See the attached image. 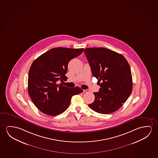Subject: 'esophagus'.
<instances>
[{"instance_id": "esophagus-1", "label": "esophagus", "mask_w": 158, "mask_h": 158, "mask_svg": "<svg viewBox=\"0 0 158 158\" xmlns=\"http://www.w3.org/2000/svg\"><path fill=\"white\" fill-rule=\"evenodd\" d=\"M89 90H83V92L84 93H88V92H89Z\"/></svg>"}]
</instances>
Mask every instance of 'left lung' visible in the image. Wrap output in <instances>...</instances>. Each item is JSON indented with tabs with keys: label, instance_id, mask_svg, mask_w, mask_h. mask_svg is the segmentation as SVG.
<instances>
[{
	"label": "left lung",
	"instance_id": "left-lung-1",
	"mask_svg": "<svg viewBox=\"0 0 158 158\" xmlns=\"http://www.w3.org/2000/svg\"><path fill=\"white\" fill-rule=\"evenodd\" d=\"M92 74L101 81L99 92L89 107L101 114L117 111L131 95L132 78L128 62L122 54L103 48L85 49Z\"/></svg>",
	"mask_w": 158,
	"mask_h": 158
}]
</instances>
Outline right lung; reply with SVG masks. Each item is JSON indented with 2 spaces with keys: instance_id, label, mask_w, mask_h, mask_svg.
<instances>
[{
  "instance_id": "obj_1",
  "label": "right lung",
  "mask_w": 158,
  "mask_h": 158,
  "mask_svg": "<svg viewBox=\"0 0 158 158\" xmlns=\"http://www.w3.org/2000/svg\"><path fill=\"white\" fill-rule=\"evenodd\" d=\"M84 49L55 48L34 60L29 69L28 92L34 105L44 114L58 115L68 108L73 96L83 90L57 84L66 81L69 62L79 56Z\"/></svg>"
}]
</instances>
